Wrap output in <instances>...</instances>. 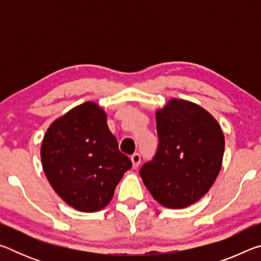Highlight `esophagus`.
<instances>
[{"mask_svg":"<svg viewBox=\"0 0 261 261\" xmlns=\"http://www.w3.org/2000/svg\"><path fill=\"white\" fill-rule=\"evenodd\" d=\"M131 161H132V165H134V168H137L140 165V161H141V156L139 153H135L131 155Z\"/></svg>","mask_w":261,"mask_h":261,"instance_id":"esophagus-1","label":"esophagus"}]
</instances>
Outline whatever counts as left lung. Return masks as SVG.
I'll use <instances>...</instances> for the list:
<instances>
[{"label": "left lung", "mask_w": 261, "mask_h": 261, "mask_svg": "<svg viewBox=\"0 0 261 261\" xmlns=\"http://www.w3.org/2000/svg\"><path fill=\"white\" fill-rule=\"evenodd\" d=\"M159 145L139 174L154 199L184 208L208 192L222 165L224 137L219 123L198 105L170 100L156 112Z\"/></svg>", "instance_id": "8db88e82"}]
</instances>
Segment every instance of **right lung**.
<instances>
[{
  "mask_svg": "<svg viewBox=\"0 0 261 261\" xmlns=\"http://www.w3.org/2000/svg\"><path fill=\"white\" fill-rule=\"evenodd\" d=\"M41 161L55 192L86 213L109 204L132 167L108 129L107 115L94 102L77 106L53 123L42 140Z\"/></svg>",
  "mask_w": 261,
  "mask_h": 261,
  "instance_id": "1",
  "label": "right lung"
}]
</instances>
